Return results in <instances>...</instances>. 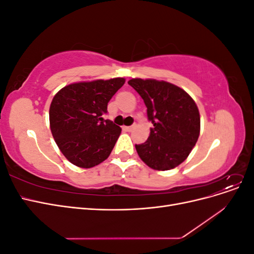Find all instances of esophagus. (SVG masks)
<instances>
[{"label":"esophagus","mask_w":254,"mask_h":254,"mask_svg":"<svg viewBox=\"0 0 254 254\" xmlns=\"http://www.w3.org/2000/svg\"><path fill=\"white\" fill-rule=\"evenodd\" d=\"M124 129L126 130V131H131V130L133 129V126H124Z\"/></svg>","instance_id":"1"}]
</instances>
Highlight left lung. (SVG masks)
I'll return each mask as SVG.
<instances>
[{
    "instance_id": "obj_1",
    "label": "left lung",
    "mask_w": 254,
    "mask_h": 254,
    "mask_svg": "<svg viewBox=\"0 0 254 254\" xmlns=\"http://www.w3.org/2000/svg\"><path fill=\"white\" fill-rule=\"evenodd\" d=\"M147 107L152 123L146 142L135 145L143 162L156 171H168L181 164L200 133V115L194 99L175 84L156 79L128 81Z\"/></svg>"
}]
</instances>
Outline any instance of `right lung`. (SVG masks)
I'll use <instances>...</instances> for the list:
<instances>
[{
    "label": "right lung",
    "instance_id": "1",
    "mask_svg": "<svg viewBox=\"0 0 254 254\" xmlns=\"http://www.w3.org/2000/svg\"><path fill=\"white\" fill-rule=\"evenodd\" d=\"M124 78L71 83L54 96L50 127L64 156L78 167L90 168L109 157L122 129L102 117Z\"/></svg>",
    "mask_w": 254,
    "mask_h": 254
}]
</instances>
